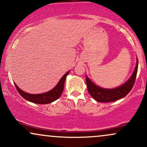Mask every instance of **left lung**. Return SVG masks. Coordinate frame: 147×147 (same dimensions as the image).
<instances>
[{"instance_id": "obj_1", "label": "left lung", "mask_w": 147, "mask_h": 147, "mask_svg": "<svg viewBox=\"0 0 147 147\" xmlns=\"http://www.w3.org/2000/svg\"><path fill=\"white\" fill-rule=\"evenodd\" d=\"M138 68V60L137 59L136 68L133 71L132 75L128 81L122 84L120 86L115 88L113 89L102 88L97 86L95 84L92 82L87 76L86 79V82L87 84L88 91L90 93L91 97L94 99H95L98 102H115V101L120 99L124 97L129 94V92L131 90L132 88L136 82V76H137Z\"/></svg>"}]
</instances>
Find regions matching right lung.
Listing matches in <instances>:
<instances>
[{
  "label": "right lung",
  "instance_id": "add662e5",
  "mask_svg": "<svg viewBox=\"0 0 147 147\" xmlns=\"http://www.w3.org/2000/svg\"><path fill=\"white\" fill-rule=\"evenodd\" d=\"M70 71L67 72L64 75L63 77L61 78L59 82L57 84V86L52 89L51 90L48 91V92H45V93L42 94H30L28 92H25L24 91L18 88L16 86V84H14L15 86L18 93L21 95L26 100L29 101V102L35 103V104H50L54 101L57 100L61 97V95L63 92V88H64V83H65V78H66L67 75H68Z\"/></svg>",
  "mask_w": 147,
  "mask_h": 147
}]
</instances>
